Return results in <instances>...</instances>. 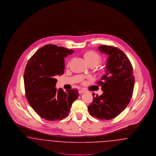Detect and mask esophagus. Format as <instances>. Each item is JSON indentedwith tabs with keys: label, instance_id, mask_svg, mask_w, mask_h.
Segmentation results:
<instances>
[{
	"label": "esophagus",
	"instance_id": "34e87169",
	"mask_svg": "<svg viewBox=\"0 0 156 156\" xmlns=\"http://www.w3.org/2000/svg\"><path fill=\"white\" fill-rule=\"evenodd\" d=\"M85 92V89H80L79 90V93L80 94H83V93H84Z\"/></svg>",
	"mask_w": 156,
	"mask_h": 156
}]
</instances>
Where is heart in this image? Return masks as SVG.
<instances>
[{
  "instance_id": "obj_1",
  "label": "heart",
  "mask_w": 156,
  "mask_h": 156,
  "mask_svg": "<svg viewBox=\"0 0 156 156\" xmlns=\"http://www.w3.org/2000/svg\"><path fill=\"white\" fill-rule=\"evenodd\" d=\"M83 58L85 59L86 62L90 67H95L99 64L102 61V57L98 52L93 50H89L83 53ZM98 68L99 71H101L102 68L99 66Z\"/></svg>"
}]
</instances>
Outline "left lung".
<instances>
[{
    "label": "left lung",
    "instance_id": "8db88e82",
    "mask_svg": "<svg viewBox=\"0 0 156 156\" xmlns=\"http://www.w3.org/2000/svg\"><path fill=\"white\" fill-rule=\"evenodd\" d=\"M98 49L109 55L107 73L97 82L104 93L94 95L88 109L89 114L97 119L110 120L123 111L130 101L134 85L133 69L126 54L118 48L102 45Z\"/></svg>",
    "mask_w": 156,
    "mask_h": 156
}]
</instances>
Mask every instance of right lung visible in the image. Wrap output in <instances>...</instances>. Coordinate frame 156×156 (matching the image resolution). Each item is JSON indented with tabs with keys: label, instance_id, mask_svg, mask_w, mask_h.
<instances>
[{
	"label": "right lung",
	"instance_id": "right-lung-1",
	"mask_svg": "<svg viewBox=\"0 0 156 156\" xmlns=\"http://www.w3.org/2000/svg\"><path fill=\"white\" fill-rule=\"evenodd\" d=\"M74 50L57 45L38 49L29 59L24 69L26 97L33 110L43 119L55 121L66 118L78 97L77 89L57 90L56 78L63 74L64 58Z\"/></svg>",
	"mask_w": 156,
	"mask_h": 156
}]
</instances>
